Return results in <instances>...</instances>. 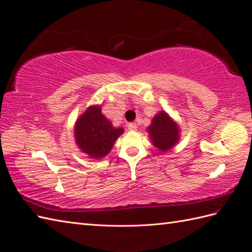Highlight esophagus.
Wrapping results in <instances>:
<instances>
[{"instance_id":"obj_1","label":"esophagus","mask_w":252,"mask_h":252,"mask_svg":"<svg viewBox=\"0 0 252 252\" xmlns=\"http://www.w3.org/2000/svg\"><path fill=\"white\" fill-rule=\"evenodd\" d=\"M128 131H136L137 130V125L134 124V122H131V124L127 125Z\"/></svg>"}]
</instances>
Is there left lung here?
I'll return each instance as SVG.
<instances>
[{"label":"left lung","mask_w":252,"mask_h":252,"mask_svg":"<svg viewBox=\"0 0 252 252\" xmlns=\"http://www.w3.org/2000/svg\"><path fill=\"white\" fill-rule=\"evenodd\" d=\"M151 143L161 153H166L179 142L180 127L165 110L158 113L147 127Z\"/></svg>","instance_id":"8db88e82"}]
</instances>
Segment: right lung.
Segmentation results:
<instances>
[{
    "label": "right lung",
    "instance_id": "right-lung-1",
    "mask_svg": "<svg viewBox=\"0 0 252 252\" xmlns=\"http://www.w3.org/2000/svg\"><path fill=\"white\" fill-rule=\"evenodd\" d=\"M124 127H115L102 114L101 105H91L79 116L74 126L75 143L81 153L92 159L106 157L121 134Z\"/></svg>",
    "mask_w": 252,
    "mask_h": 252
}]
</instances>
